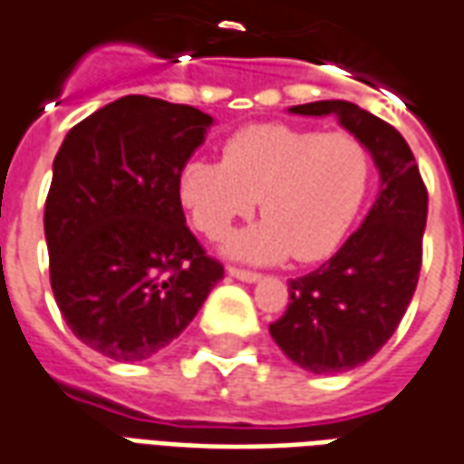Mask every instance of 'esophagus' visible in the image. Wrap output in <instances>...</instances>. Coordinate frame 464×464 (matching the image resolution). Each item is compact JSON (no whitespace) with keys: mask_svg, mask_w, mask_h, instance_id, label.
<instances>
[{"mask_svg":"<svg viewBox=\"0 0 464 464\" xmlns=\"http://www.w3.org/2000/svg\"><path fill=\"white\" fill-rule=\"evenodd\" d=\"M228 274L238 281H246V284H256L261 278L258 271H248V268H238V266H228Z\"/></svg>","mask_w":464,"mask_h":464,"instance_id":"1","label":"esophagus"}]
</instances>
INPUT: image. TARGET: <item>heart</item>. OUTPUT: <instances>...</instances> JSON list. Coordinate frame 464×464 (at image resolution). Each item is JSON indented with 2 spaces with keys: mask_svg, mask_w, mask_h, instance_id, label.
<instances>
[{
  "mask_svg": "<svg viewBox=\"0 0 464 464\" xmlns=\"http://www.w3.org/2000/svg\"><path fill=\"white\" fill-rule=\"evenodd\" d=\"M369 145L346 130H311L278 122L248 125L223 145V160H188L180 200L213 241L248 218L261 198L266 221L233 236L228 254L248 261H319L344 241L372 188Z\"/></svg>",
  "mask_w": 464,
  "mask_h": 464,
  "instance_id": "b5f03b06",
  "label": "heart"
}]
</instances>
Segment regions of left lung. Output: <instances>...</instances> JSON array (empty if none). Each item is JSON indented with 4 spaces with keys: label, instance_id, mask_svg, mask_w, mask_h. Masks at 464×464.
<instances>
[{
    "label": "left lung",
    "instance_id": "1",
    "mask_svg": "<svg viewBox=\"0 0 464 464\" xmlns=\"http://www.w3.org/2000/svg\"><path fill=\"white\" fill-rule=\"evenodd\" d=\"M336 115L367 142L382 188L364 223L336 254L288 281V306L268 326L281 352L311 374H342L390 342L414 296L422 268L427 188L412 150L390 122L346 100L291 108Z\"/></svg>",
    "mask_w": 464,
    "mask_h": 464
}]
</instances>
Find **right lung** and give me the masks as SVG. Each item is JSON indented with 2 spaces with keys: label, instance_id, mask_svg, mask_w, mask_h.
Here are the masks:
<instances>
[{
  "label": "right lung",
  "instance_id": "obj_1",
  "mask_svg": "<svg viewBox=\"0 0 464 464\" xmlns=\"http://www.w3.org/2000/svg\"><path fill=\"white\" fill-rule=\"evenodd\" d=\"M213 118L128 95L67 132L44 203L54 301L72 334L142 362L193 322L223 278L186 226L180 170Z\"/></svg>",
  "mask_w": 464,
  "mask_h": 464
}]
</instances>
